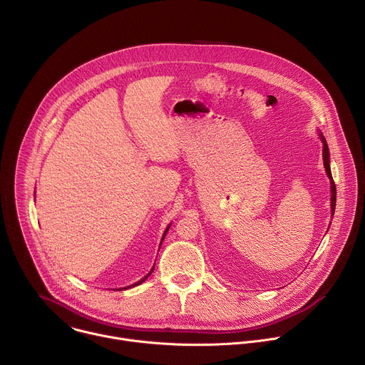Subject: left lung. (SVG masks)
<instances>
[{"instance_id": "left-lung-1", "label": "left lung", "mask_w": 365, "mask_h": 365, "mask_svg": "<svg viewBox=\"0 0 365 365\" xmlns=\"http://www.w3.org/2000/svg\"><path fill=\"white\" fill-rule=\"evenodd\" d=\"M321 139H322V159H324V166H325V170H327V175L329 178V182H331V213L334 215L335 212V202H336V189H335V183H334V179H332V175H331V168H329V152H328V145L324 139V136L321 135Z\"/></svg>"}]
</instances>
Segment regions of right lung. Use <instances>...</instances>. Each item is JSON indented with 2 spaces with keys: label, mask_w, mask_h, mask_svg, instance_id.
I'll return each instance as SVG.
<instances>
[{
  "label": "right lung",
  "mask_w": 365,
  "mask_h": 365,
  "mask_svg": "<svg viewBox=\"0 0 365 365\" xmlns=\"http://www.w3.org/2000/svg\"><path fill=\"white\" fill-rule=\"evenodd\" d=\"M169 227H170V226H168V229H166V230H165V235H166V233H168V230H169ZM165 235H163V237H162V242H163V239H165ZM160 245H162V244H160ZM153 269H155V267H153V268H152V271H150V272H149V275H146V277H145V278H143V279H142V281H139V282H136V284H135V285H133V287H136V285H139V284H142V282H143V281H146V279H148V277H150V274H152V272H153ZM125 289H126V288H125Z\"/></svg>",
  "instance_id": "right-lung-1"
}]
</instances>
